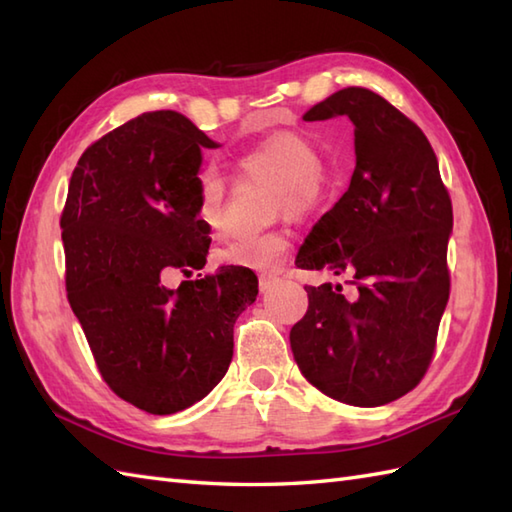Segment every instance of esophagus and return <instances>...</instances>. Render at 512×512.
Here are the masks:
<instances>
[{
    "instance_id": "obj_1",
    "label": "esophagus",
    "mask_w": 512,
    "mask_h": 512,
    "mask_svg": "<svg viewBox=\"0 0 512 512\" xmlns=\"http://www.w3.org/2000/svg\"><path fill=\"white\" fill-rule=\"evenodd\" d=\"M275 277H270V275H262V277H259V290H262V292H268L270 288H273L275 286Z\"/></svg>"
}]
</instances>
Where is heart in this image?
Returning <instances> with one entry per match:
<instances>
[{
    "label": "heart",
    "mask_w": 512,
    "mask_h": 512,
    "mask_svg": "<svg viewBox=\"0 0 512 512\" xmlns=\"http://www.w3.org/2000/svg\"><path fill=\"white\" fill-rule=\"evenodd\" d=\"M237 165L248 176L275 182V206L290 217L317 211L328 198V176L317 147L297 132H277L246 149ZM198 217L202 224L222 235L226 228V180L215 167H206L198 178ZM288 250L281 233L248 235L233 239L217 257L222 264L250 270H275Z\"/></svg>",
    "instance_id": "b5f03b06"
}]
</instances>
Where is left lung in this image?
Wrapping results in <instances>:
<instances>
[{"label":"left lung","instance_id":"1","mask_svg":"<svg viewBox=\"0 0 512 512\" xmlns=\"http://www.w3.org/2000/svg\"><path fill=\"white\" fill-rule=\"evenodd\" d=\"M347 116L356 167L350 187L312 226L297 266L350 275L306 286L308 312L290 330L295 361L325 396L380 407L420 383L449 301L453 206L427 136L383 96L345 88L303 121Z\"/></svg>","mask_w":512,"mask_h":512}]
</instances>
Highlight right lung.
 Listing matches in <instances>:
<instances>
[{
  "mask_svg": "<svg viewBox=\"0 0 512 512\" xmlns=\"http://www.w3.org/2000/svg\"><path fill=\"white\" fill-rule=\"evenodd\" d=\"M220 147L187 116L145 112L83 151L61 215L65 290L103 380L154 416L202 400L233 358V328L257 297L242 266L200 270L209 228L198 217L202 149Z\"/></svg>",
  "mask_w": 512,
  "mask_h": 512,
  "instance_id": "right-lung-1",
  "label": "right lung"
}]
</instances>
